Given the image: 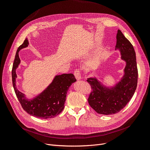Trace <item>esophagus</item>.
I'll list each match as a JSON object with an SVG mask.
<instances>
[{
	"mask_svg": "<svg viewBox=\"0 0 150 150\" xmlns=\"http://www.w3.org/2000/svg\"><path fill=\"white\" fill-rule=\"evenodd\" d=\"M74 75L77 80H80L81 79V71L79 69H76L74 71Z\"/></svg>",
	"mask_w": 150,
	"mask_h": 150,
	"instance_id": "34e87169",
	"label": "esophagus"
}]
</instances>
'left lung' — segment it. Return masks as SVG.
I'll return each mask as SVG.
<instances>
[{
    "mask_svg": "<svg viewBox=\"0 0 150 150\" xmlns=\"http://www.w3.org/2000/svg\"><path fill=\"white\" fill-rule=\"evenodd\" d=\"M115 50H118L121 59L126 62L124 75L113 86H106L96 77L87 79L92 91L88 103L98 114L110 115L120 112L132 98L137 87L138 69L136 53L133 45L117 30Z\"/></svg>",
    "mask_w": 150,
    "mask_h": 150,
    "instance_id": "1",
    "label": "left lung"
}]
</instances>
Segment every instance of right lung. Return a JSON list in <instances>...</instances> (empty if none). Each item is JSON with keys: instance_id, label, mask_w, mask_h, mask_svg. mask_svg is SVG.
<instances>
[{"instance_id": "right-lung-1", "label": "right lung", "mask_w": 150, "mask_h": 150, "mask_svg": "<svg viewBox=\"0 0 150 150\" xmlns=\"http://www.w3.org/2000/svg\"><path fill=\"white\" fill-rule=\"evenodd\" d=\"M28 45L29 41L26 38L16 52L12 70L13 87L22 108L28 114L39 118H52L62 111L67 91L71 85L76 82V79L73 74L57 75L42 93L33 99L27 98L25 94L17 88L16 69L21 63L19 56L20 50L27 47Z\"/></svg>"}]
</instances>
